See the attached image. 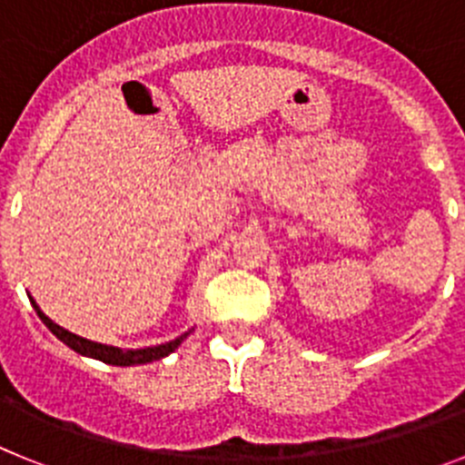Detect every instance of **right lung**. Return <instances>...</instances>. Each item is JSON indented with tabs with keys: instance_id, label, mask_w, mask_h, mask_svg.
I'll return each instance as SVG.
<instances>
[{
	"instance_id": "add662e5",
	"label": "right lung",
	"mask_w": 465,
	"mask_h": 465,
	"mask_svg": "<svg viewBox=\"0 0 465 465\" xmlns=\"http://www.w3.org/2000/svg\"><path fill=\"white\" fill-rule=\"evenodd\" d=\"M30 302H32V307L36 310V314H39L41 322L46 323L48 331H51L53 335L60 340V342H64L69 349H74L76 354L88 356V359H97V361H102V363H109V365H121V368H127V365L153 363V361L165 359V356H170L172 351H174V349L179 347V344H182L188 335H191V331H188V332H183V335H179V338L170 340V342L155 344V347H143V349L111 347V344L93 342V340L81 338V335H76V332H69L67 328L57 326L53 319H48V316L41 312V307L36 305V300L32 298V295H30Z\"/></svg>"
}]
</instances>
